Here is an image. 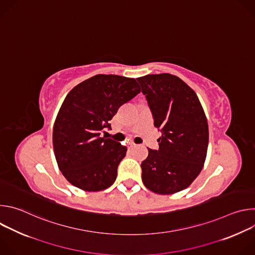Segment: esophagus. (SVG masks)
Masks as SVG:
<instances>
[{"instance_id":"1","label":"esophagus","mask_w":255,"mask_h":255,"mask_svg":"<svg viewBox=\"0 0 255 255\" xmlns=\"http://www.w3.org/2000/svg\"><path fill=\"white\" fill-rule=\"evenodd\" d=\"M134 147H136V145H135V144H132V143H131V144H129V146H128V148H129V149H132V148H134Z\"/></svg>"}]
</instances>
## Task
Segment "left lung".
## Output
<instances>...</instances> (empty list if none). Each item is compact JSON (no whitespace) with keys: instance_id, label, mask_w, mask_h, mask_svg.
<instances>
[{"instance_id":"1","label":"left lung","mask_w":255,"mask_h":255,"mask_svg":"<svg viewBox=\"0 0 255 255\" xmlns=\"http://www.w3.org/2000/svg\"><path fill=\"white\" fill-rule=\"evenodd\" d=\"M136 80L161 132L158 150L148 148L141 163L143 184L160 195L183 191L199 175L207 155L209 128L203 107L197 94L175 76L147 75Z\"/></svg>"}]
</instances>
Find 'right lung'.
<instances>
[{
  "instance_id": "add662e5",
  "label": "right lung",
  "mask_w": 255,
  "mask_h": 255,
  "mask_svg": "<svg viewBox=\"0 0 255 255\" xmlns=\"http://www.w3.org/2000/svg\"><path fill=\"white\" fill-rule=\"evenodd\" d=\"M140 93L135 79L97 75L65 97L53 126V149L58 167L71 185L98 192L113 185L127 147L102 137L118 109Z\"/></svg>"
}]
</instances>
